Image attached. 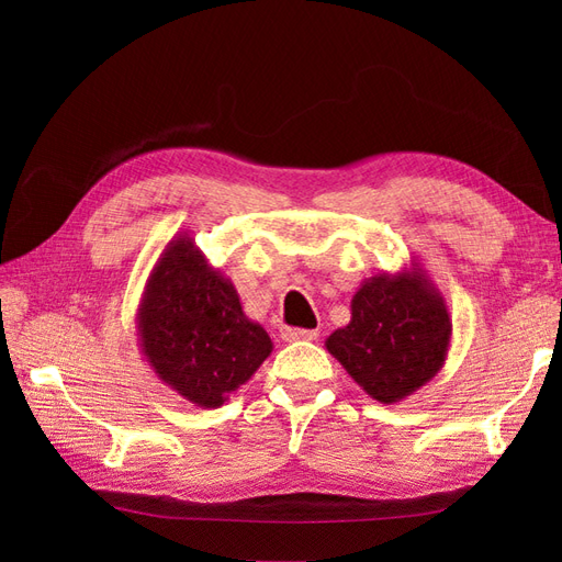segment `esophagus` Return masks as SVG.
<instances>
[{
	"mask_svg": "<svg viewBox=\"0 0 562 562\" xmlns=\"http://www.w3.org/2000/svg\"><path fill=\"white\" fill-rule=\"evenodd\" d=\"M318 330H306V328H284L282 330V340L296 342V340H316Z\"/></svg>",
	"mask_w": 562,
	"mask_h": 562,
	"instance_id": "obj_1",
	"label": "esophagus"
}]
</instances>
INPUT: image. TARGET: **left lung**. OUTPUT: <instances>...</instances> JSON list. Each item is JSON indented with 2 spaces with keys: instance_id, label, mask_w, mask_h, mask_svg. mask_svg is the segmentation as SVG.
Instances as JSON below:
<instances>
[{
  "instance_id": "1",
  "label": "left lung",
  "mask_w": 562,
  "mask_h": 562,
  "mask_svg": "<svg viewBox=\"0 0 562 562\" xmlns=\"http://www.w3.org/2000/svg\"><path fill=\"white\" fill-rule=\"evenodd\" d=\"M350 324L326 350L379 403H398L429 384L451 345L447 300L420 262L364 280L350 302Z\"/></svg>"
}]
</instances>
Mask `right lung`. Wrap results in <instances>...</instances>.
<instances>
[{
  "instance_id": "obj_1",
  "label": "right lung",
  "mask_w": 562,
  "mask_h": 562,
  "mask_svg": "<svg viewBox=\"0 0 562 562\" xmlns=\"http://www.w3.org/2000/svg\"><path fill=\"white\" fill-rule=\"evenodd\" d=\"M137 340L161 384L198 408H220L272 352L266 328L244 314L234 282L210 266L188 232L154 262Z\"/></svg>"
}]
</instances>
